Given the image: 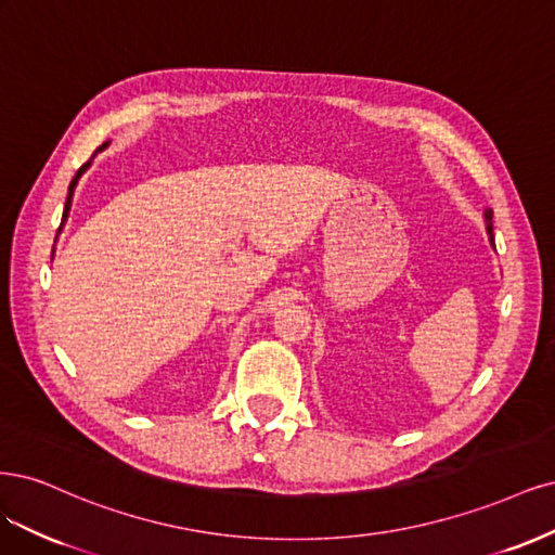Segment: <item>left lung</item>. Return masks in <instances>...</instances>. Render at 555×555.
<instances>
[{"mask_svg":"<svg viewBox=\"0 0 555 555\" xmlns=\"http://www.w3.org/2000/svg\"><path fill=\"white\" fill-rule=\"evenodd\" d=\"M493 211L491 209H487L485 211V221H487V232H489V242H491V246H495V240H493Z\"/></svg>","mask_w":555,"mask_h":555,"instance_id":"obj_1","label":"left lung"}]
</instances>
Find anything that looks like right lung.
Returning <instances> with one entry per match:
<instances>
[{
	"label": "right lung",
	"instance_id": "right-lung-1",
	"mask_svg": "<svg viewBox=\"0 0 555 555\" xmlns=\"http://www.w3.org/2000/svg\"><path fill=\"white\" fill-rule=\"evenodd\" d=\"M105 147H108V142H103V145H101V147H99V150H96L94 154L103 152ZM92 158H94V156H92ZM92 158H89V160H87V164H85V166H82V168H80V170L76 172V177H74V180H70V184H68V195H66V205H64V214H62V225H64V221L68 219V211H70V201H74V191H76V184H78V180H80V175H82V172H85V170L89 168V164H92ZM62 225H60V230H62ZM60 230H57V232H60Z\"/></svg>",
	"mask_w": 555,
	"mask_h": 555
}]
</instances>
